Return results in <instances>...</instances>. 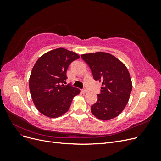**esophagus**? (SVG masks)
<instances>
[{
    "mask_svg": "<svg viewBox=\"0 0 161 161\" xmlns=\"http://www.w3.org/2000/svg\"><path fill=\"white\" fill-rule=\"evenodd\" d=\"M89 92L88 90L86 89H84L82 90V92H83V93H86V92Z\"/></svg>",
    "mask_w": 161,
    "mask_h": 161,
    "instance_id": "esophagus-1",
    "label": "esophagus"
}]
</instances>
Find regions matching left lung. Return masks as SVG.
Returning <instances> with one entry per match:
<instances>
[{
  "mask_svg": "<svg viewBox=\"0 0 161 161\" xmlns=\"http://www.w3.org/2000/svg\"><path fill=\"white\" fill-rule=\"evenodd\" d=\"M81 58L90 67L94 79L102 82L98 99L91 106L92 114L101 120L118 116L127 105L132 89L127 68L109 53H85Z\"/></svg>",
  "mask_w": 161,
  "mask_h": 161,
  "instance_id": "obj_1",
  "label": "left lung"
}]
</instances>
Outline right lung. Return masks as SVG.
<instances>
[{
	"mask_svg": "<svg viewBox=\"0 0 161 161\" xmlns=\"http://www.w3.org/2000/svg\"><path fill=\"white\" fill-rule=\"evenodd\" d=\"M80 56L60 47L42 55L34 65L29 82L33 103L41 114L54 118L69 109L80 90L70 84L63 85L70 63Z\"/></svg>",
	"mask_w": 161,
	"mask_h": 161,
	"instance_id": "1",
	"label": "right lung"
}]
</instances>
